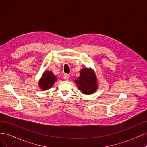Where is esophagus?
I'll return each mask as SVG.
<instances>
[{"mask_svg": "<svg viewBox=\"0 0 147 147\" xmlns=\"http://www.w3.org/2000/svg\"><path fill=\"white\" fill-rule=\"evenodd\" d=\"M69 77H70V75L69 74H65L64 75V78L65 80H68L69 78Z\"/></svg>", "mask_w": 147, "mask_h": 147, "instance_id": "34e87169", "label": "esophagus"}]
</instances>
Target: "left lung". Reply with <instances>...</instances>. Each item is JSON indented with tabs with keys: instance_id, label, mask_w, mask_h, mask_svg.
<instances>
[{
	"instance_id": "left-lung-1",
	"label": "left lung",
	"mask_w": 147,
	"mask_h": 147,
	"mask_svg": "<svg viewBox=\"0 0 147 147\" xmlns=\"http://www.w3.org/2000/svg\"><path fill=\"white\" fill-rule=\"evenodd\" d=\"M79 90L83 94L90 95L94 93L98 88L96 75L91 68H83L80 70V76L75 80Z\"/></svg>"
}]
</instances>
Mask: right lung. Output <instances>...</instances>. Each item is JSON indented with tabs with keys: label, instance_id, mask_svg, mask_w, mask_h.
Wrapping results in <instances>:
<instances>
[{
	"label": "right lung",
	"instance_id": "add662e5",
	"mask_svg": "<svg viewBox=\"0 0 147 147\" xmlns=\"http://www.w3.org/2000/svg\"><path fill=\"white\" fill-rule=\"evenodd\" d=\"M57 78L50 70H45L38 81V86L42 90L51 88L56 82Z\"/></svg>",
	"mask_w": 147,
	"mask_h": 147
}]
</instances>
